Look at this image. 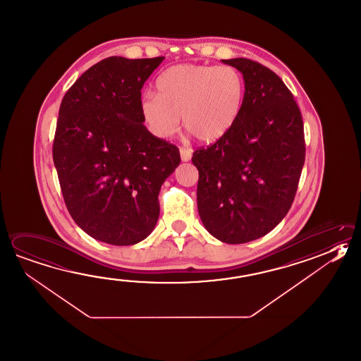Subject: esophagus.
<instances>
[{
    "label": "esophagus",
    "mask_w": 361,
    "mask_h": 361,
    "mask_svg": "<svg viewBox=\"0 0 361 361\" xmlns=\"http://www.w3.org/2000/svg\"><path fill=\"white\" fill-rule=\"evenodd\" d=\"M180 156H181V159L184 162H188V161L191 159L192 152H191V149H188V148H180Z\"/></svg>",
    "instance_id": "1"
}]
</instances>
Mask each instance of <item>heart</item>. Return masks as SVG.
I'll return each instance as SVG.
<instances>
[{"mask_svg": "<svg viewBox=\"0 0 361 361\" xmlns=\"http://www.w3.org/2000/svg\"><path fill=\"white\" fill-rule=\"evenodd\" d=\"M157 95L145 93L140 114L150 133L159 139L175 135L181 123L200 142L225 136L243 107L245 82L230 65L181 63L161 73Z\"/></svg>", "mask_w": 361, "mask_h": 361, "instance_id": "obj_1", "label": "heart"}]
</instances>
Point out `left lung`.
<instances>
[{
    "instance_id": "1",
    "label": "left lung",
    "mask_w": 361,
    "mask_h": 361,
    "mask_svg": "<svg viewBox=\"0 0 361 361\" xmlns=\"http://www.w3.org/2000/svg\"><path fill=\"white\" fill-rule=\"evenodd\" d=\"M245 82L230 131L192 153L197 211L212 236L244 244L272 231L293 205L305 162L298 103L271 68L249 59L222 60Z\"/></svg>"
}]
</instances>
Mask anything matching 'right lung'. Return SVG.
I'll return each instance as SVG.
<instances>
[{"label": "right lung", "mask_w": 361, "mask_h": 361, "mask_svg": "<svg viewBox=\"0 0 361 361\" xmlns=\"http://www.w3.org/2000/svg\"><path fill=\"white\" fill-rule=\"evenodd\" d=\"M164 59H104L62 98L52 154L63 200L76 225L106 244L134 245L153 231L161 186L181 161L140 114V90Z\"/></svg>", "instance_id": "right-lung-1"}]
</instances>
